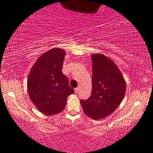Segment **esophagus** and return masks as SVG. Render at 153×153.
Listing matches in <instances>:
<instances>
[{
    "label": "esophagus",
    "mask_w": 153,
    "mask_h": 153,
    "mask_svg": "<svg viewBox=\"0 0 153 153\" xmlns=\"http://www.w3.org/2000/svg\"><path fill=\"white\" fill-rule=\"evenodd\" d=\"M79 91V88H76L74 89V92H75V94L78 93Z\"/></svg>",
    "instance_id": "34e87169"
}]
</instances>
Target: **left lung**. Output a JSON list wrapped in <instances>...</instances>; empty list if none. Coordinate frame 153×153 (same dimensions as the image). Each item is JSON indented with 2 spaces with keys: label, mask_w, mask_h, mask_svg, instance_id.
I'll return each instance as SVG.
<instances>
[{
  "label": "left lung",
  "mask_w": 153,
  "mask_h": 153,
  "mask_svg": "<svg viewBox=\"0 0 153 153\" xmlns=\"http://www.w3.org/2000/svg\"><path fill=\"white\" fill-rule=\"evenodd\" d=\"M92 91L88 100H81L87 116L100 120L116 110L124 97L126 83L120 70L111 59L103 54H93Z\"/></svg>",
  "instance_id": "left-lung-1"
}]
</instances>
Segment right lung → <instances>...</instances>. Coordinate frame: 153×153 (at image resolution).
Instances as JSON below:
<instances>
[{"label": "right lung", "instance_id": "right-lung-1", "mask_svg": "<svg viewBox=\"0 0 153 153\" xmlns=\"http://www.w3.org/2000/svg\"><path fill=\"white\" fill-rule=\"evenodd\" d=\"M66 53L54 48L39 57L30 69L27 79V91L30 100L39 111L46 116L62 112L68 96L74 93L67 76L62 73Z\"/></svg>", "mask_w": 153, "mask_h": 153}]
</instances>
